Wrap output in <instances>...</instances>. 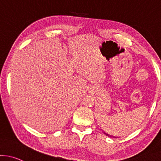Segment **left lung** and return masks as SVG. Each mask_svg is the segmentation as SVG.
Masks as SVG:
<instances>
[{
    "label": "left lung",
    "instance_id": "8db88e82",
    "mask_svg": "<svg viewBox=\"0 0 161 161\" xmlns=\"http://www.w3.org/2000/svg\"><path fill=\"white\" fill-rule=\"evenodd\" d=\"M105 135H106L107 136H109V135H108V134H106V133H105Z\"/></svg>",
    "mask_w": 161,
    "mask_h": 161
}]
</instances>
